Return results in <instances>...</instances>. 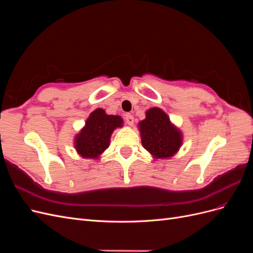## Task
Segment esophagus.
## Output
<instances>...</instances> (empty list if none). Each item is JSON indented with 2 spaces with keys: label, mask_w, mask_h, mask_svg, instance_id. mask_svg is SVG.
Segmentation results:
<instances>
[{
  "label": "esophagus",
  "mask_w": 253,
  "mask_h": 253,
  "mask_svg": "<svg viewBox=\"0 0 253 253\" xmlns=\"http://www.w3.org/2000/svg\"><path fill=\"white\" fill-rule=\"evenodd\" d=\"M126 121L128 126H133L134 124V117L132 114H126Z\"/></svg>",
  "instance_id": "esophagus-1"
}]
</instances>
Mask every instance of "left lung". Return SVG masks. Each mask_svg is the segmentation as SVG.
<instances>
[{
  "label": "left lung",
  "instance_id": "1",
  "mask_svg": "<svg viewBox=\"0 0 253 253\" xmlns=\"http://www.w3.org/2000/svg\"><path fill=\"white\" fill-rule=\"evenodd\" d=\"M138 126L143 148L156 159L170 158L181 147V132L162 109L148 110L145 119L139 122Z\"/></svg>",
  "mask_w": 253,
  "mask_h": 253
}]
</instances>
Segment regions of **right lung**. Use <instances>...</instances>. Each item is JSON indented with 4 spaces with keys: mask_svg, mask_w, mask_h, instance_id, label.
<instances>
[{
    "mask_svg": "<svg viewBox=\"0 0 253 253\" xmlns=\"http://www.w3.org/2000/svg\"><path fill=\"white\" fill-rule=\"evenodd\" d=\"M124 120L117 115H108L96 109L86 119L85 126L75 137V149L83 158L97 159L109 148L114 129L121 127Z\"/></svg>",
    "mask_w": 253,
    "mask_h": 253,
    "instance_id": "right-lung-1",
    "label": "right lung"
}]
</instances>
